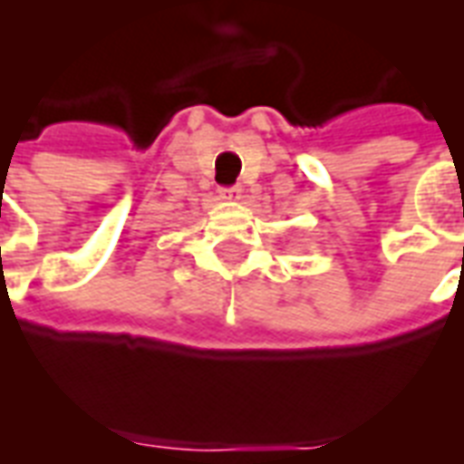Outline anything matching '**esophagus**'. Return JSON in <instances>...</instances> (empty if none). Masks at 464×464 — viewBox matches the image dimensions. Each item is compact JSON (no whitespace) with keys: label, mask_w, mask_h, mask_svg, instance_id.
<instances>
[{"label":"esophagus","mask_w":464,"mask_h":464,"mask_svg":"<svg viewBox=\"0 0 464 464\" xmlns=\"http://www.w3.org/2000/svg\"><path fill=\"white\" fill-rule=\"evenodd\" d=\"M218 195H221V199H226V202H238L240 195H243V189L236 185V188H221L218 189Z\"/></svg>","instance_id":"34e87169"}]
</instances>
